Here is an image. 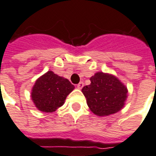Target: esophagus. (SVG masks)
<instances>
[{
  "label": "esophagus",
  "mask_w": 156,
  "mask_h": 156,
  "mask_svg": "<svg viewBox=\"0 0 156 156\" xmlns=\"http://www.w3.org/2000/svg\"><path fill=\"white\" fill-rule=\"evenodd\" d=\"M76 87L79 89V90H81L83 87H84V83L83 82H80L78 85H76Z\"/></svg>",
  "instance_id": "34e87169"
}]
</instances>
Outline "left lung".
Here are the masks:
<instances>
[{
    "instance_id": "8db88e82",
    "label": "left lung",
    "mask_w": 156,
    "mask_h": 156,
    "mask_svg": "<svg viewBox=\"0 0 156 156\" xmlns=\"http://www.w3.org/2000/svg\"><path fill=\"white\" fill-rule=\"evenodd\" d=\"M90 85L82 88L91 112L99 117L119 112L127 98V88L112 74L97 72L90 77Z\"/></svg>"
}]
</instances>
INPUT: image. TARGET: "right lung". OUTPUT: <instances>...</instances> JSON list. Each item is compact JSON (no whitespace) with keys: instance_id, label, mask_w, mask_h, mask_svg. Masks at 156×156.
I'll use <instances>...</instances> for the list:
<instances>
[{"instance_id":"add662e5","label":"right lung","mask_w":156,"mask_h":156,"mask_svg":"<svg viewBox=\"0 0 156 156\" xmlns=\"http://www.w3.org/2000/svg\"><path fill=\"white\" fill-rule=\"evenodd\" d=\"M74 89L75 86L68 80L48 71L35 81L31 99L38 110L52 113L64 105L66 96Z\"/></svg>"}]
</instances>
